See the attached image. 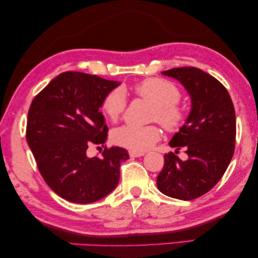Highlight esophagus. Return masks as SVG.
<instances>
[{
    "mask_svg": "<svg viewBox=\"0 0 258 258\" xmlns=\"http://www.w3.org/2000/svg\"><path fill=\"white\" fill-rule=\"evenodd\" d=\"M145 152H142V151H129V156L132 158H137V157H142L144 156Z\"/></svg>",
    "mask_w": 258,
    "mask_h": 258,
    "instance_id": "obj_1",
    "label": "esophagus"
}]
</instances>
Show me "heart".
Returning <instances> with one entry per match:
<instances>
[{
  "label": "heart",
  "mask_w": 258,
  "mask_h": 258,
  "mask_svg": "<svg viewBox=\"0 0 258 258\" xmlns=\"http://www.w3.org/2000/svg\"><path fill=\"white\" fill-rule=\"evenodd\" d=\"M137 97L153 105L150 118L157 121L169 133H175L185 124L188 110L179 104L181 91L174 83L159 77L146 78L133 86ZM126 107L124 93L120 89L109 91L102 99L101 110L110 122H116L123 115ZM161 132L156 124L144 126L121 125L112 132L115 144L133 151H144L160 140Z\"/></svg>",
  "instance_id": "heart-1"
}]
</instances>
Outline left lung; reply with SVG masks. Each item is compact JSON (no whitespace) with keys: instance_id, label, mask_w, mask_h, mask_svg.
Instances as JSON below:
<instances>
[{"instance_id":"1","label":"left lung","mask_w":258,"mask_h":258,"mask_svg":"<svg viewBox=\"0 0 258 258\" xmlns=\"http://www.w3.org/2000/svg\"><path fill=\"white\" fill-rule=\"evenodd\" d=\"M162 75L184 86L191 97V110L169 142L176 151L165 154L157 187L172 198L195 200L215 187L232 160L236 136L234 106L225 86L195 67L173 68ZM181 147L188 154L185 162L176 156Z\"/></svg>"}]
</instances>
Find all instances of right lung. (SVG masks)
Segmentation results:
<instances>
[{
    "label": "right lung",
    "mask_w": 258,
    "mask_h": 258,
    "mask_svg": "<svg viewBox=\"0 0 258 258\" xmlns=\"http://www.w3.org/2000/svg\"><path fill=\"white\" fill-rule=\"evenodd\" d=\"M96 75L67 71L34 97L26 124V141L39 172L53 191L73 203L101 200L116 188L125 149L106 148L89 158L91 144L104 146L108 128L99 112L102 99L118 86Z\"/></svg>",
    "instance_id": "add662e5"
}]
</instances>
